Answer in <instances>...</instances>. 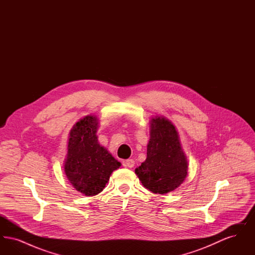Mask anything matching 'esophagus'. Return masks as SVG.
Instances as JSON below:
<instances>
[{
    "label": "esophagus",
    "mask_w": 255,
    "mask_h": 255,
    "mask_svg": "<svg viewBox=\"0 0 255 255\" xmlns=\"http://www.w3.org/2000/svg\"><path fill=\"white\" fill-rule=\"evenodd\" d=\"M123 165H124L125 167L132 168V167H133V165H134V160H133V158L126 159V160H124V161H123Z\"/></svg>",
    "instance_id": "esophagus-1"
}]
</instances>
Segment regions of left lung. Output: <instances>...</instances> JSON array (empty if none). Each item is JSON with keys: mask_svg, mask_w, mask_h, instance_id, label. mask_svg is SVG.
<instances>
[{"mask_svg": "<svg viewBox=\"0 0 255 255\" xmlns=\"http://www.w3.org/2000/svg\"><path fill=\"white\" fill-rule=\"evenodd\" d=\"M147 189L165 194L176 189L187 175V161L175 126L164 118L151 121L147 158L135 169Z\"/></svg>", "mask_w": 255, "mask_h": 255, "instance_id": "1", "label": "left lung"}]
</instances>
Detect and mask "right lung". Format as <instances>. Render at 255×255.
I'll return each mask as SVG.
<instances>
[{
    "label": "right lung",
    "mask_w": 255,
    "mask_h": 255,
    "mask_svg": "<svg viewBox=\"0 0 255 255\" xmlns=\"http://www.w3.org/2000/svg\"><path fill=\"white\" fill-rule=\"evenodd\" d=\"M97 118L88 116L73 126L68 143L65 173L79 192L86 196L100 193L114 170L121 166L108 151L97 142Z\"/></svg>",
    "instance_id": "1"
}]
</instances>
